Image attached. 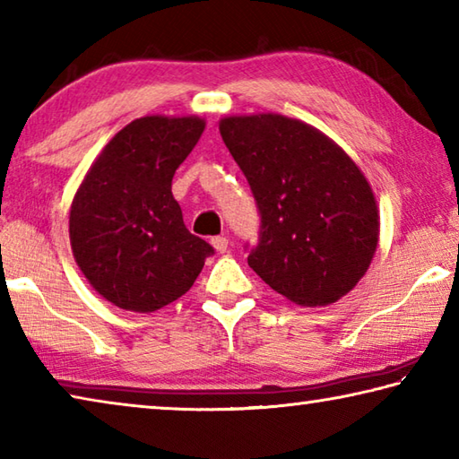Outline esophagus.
<instances>
[{"mask_svg":"<svg viewBox=\"0 0 459 459\" xmlns=\"http://www.w3.org/2000/svg\"><path fill=\"white\" fill-rule=\"evenodd\" d=\"M211 243H212V247L219 253H227L229 251V238L227 237H212Z\"/></svg>","mask_w":459,"mask_h":459,"instance_id":"34e87169","label":"esophagus"}]
</instances>
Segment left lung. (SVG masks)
Segmentation results:
<instances>
[{
    "label": "left lung",
    "instance_id": "1",
    "mask_svg": "<svg viewBox=\"0 0 459 459\" xmlns=\"http://www.w3.org/2000/svg\"><path fill=\"white\" fill-rule=\"evenodd\" d=\"M221 135L261 216L248 267L299 306H328L351 291L378 243L375 194L359 166L320 131L283 115L227 117Z\"/></svg>",
    "mask_w": 459,
    "mask_h": 459
}]
</instances>
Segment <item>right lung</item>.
<instances>
[{"mask_svg":"<svg viewBox=\"0 0 459 459\" xmlns=\"http://www.w3.org/2000/svg\"><path fill=\"white\" fill-rule=\"evenodd\" d=\"M198 117H142L105 145L71 206V245L89 283L150 314L190 290L214 248L186 229L172 178L198 143Z\"/></svg>","mask_w":459,"mask_h":459,"instance_id":"1","label":"right lung"}]
</instances>
